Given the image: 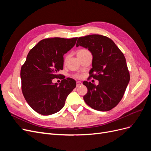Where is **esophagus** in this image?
I'll list each match as a JSON object with an SVG mask.
<instances>
[{"instance_id": "esophagus-1", "label": "esophagus", "mask_w": 151, "mask_h": 151, "mask_svg": "<svg viewBox=\"0 0 151 151\" xmlns=\"http://www.w3.org/2000/svg\"><path fill=\"white\" fill-rule=\"evenodd\" d=\"M82 84H82V83H81V81H77V87H79Z\"/></svg>"}]
</instances>
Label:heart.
I'll return each mask as SVG.
<instances>
[{"label": "heart", "mask_w": 151, "mask_h": 151, "mask_svg": "<svg viewBox=\"0 0 151 151\" xmlns=\"http://www.w3.org/2000/svg\"><path fill=\"white\" fill-rule=\"evenodd\" d=\"M88 52V50H85V49L79 50H78V52H77V55L81 54V53H84V52ZM66 58H65V60H66ZM76 77H80L81 76H80L79 75H77V76H76Z\"/></svg>", "instance_id": "1"}]
</instances>
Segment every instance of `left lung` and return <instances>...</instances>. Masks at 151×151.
<instances>
[{
    "instance_id": "obj_1",
    "label": "left lung",
    "mask_w": 151,
    "mask_h": 151,
    "mask_svg": "<svg viewBox=\"0 0 151 151\" xmlns=\"http://www.w3.org/2000/svg\"><path fill=\"white\" fill-rule=\"evenodd\" d=\"M79 46L88 49L92 53L89 74L99 81L97 86L83 82L88 88L84 101L96 110H110L121 101L130 81L124 55L113 40L100 35L79 38L76 47Z\"/></svg>"
}]
</instances>
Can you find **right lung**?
Segmentation results:
<instances>
[{
    "instance_id": "1",
    "label": "right lung",
    "mask_w": 151,
    "mask_h": 151,
    "mask_svg": "<svg viewBox=\"0 0 151 151\" xmlns=\"http://www.w3.org/2000/svg\"><path fill=\"white\" fill-rule=\"evenodd\" d=\"M77 38H52L41 40L32 48L21 69L22 92L35 111L50 115L62 109L68 95L76 86L72 78L52 83L63 68V55L74 46Z\"/></svg>"
}]
</instances>
